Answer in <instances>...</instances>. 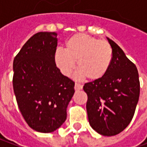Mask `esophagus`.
Returning <instances> with one entry per match:
<instances>
[{
    "label": "esophagus",
    "mask_w": 147,
    "mask_h": 147,
    "mask_svg": "<svg viewBox=\"0 0 147 147\" xmlns=\"http://www.w3.org/2000/svg\"><path fill=\"white\" fill-rule=\"evenodd\" d=\"M83 89V85H81L80 83H76L75 84V90H80Z\"/></svg>",
    "instance_id": "obj_1"
}]
</instances>
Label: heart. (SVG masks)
I'll list each match as a JSON object with an SVG mask.
<instances>
[{"instance_id":"heart-1","label":"heart","mask_w":147,"mask_h":147,"mask_svg":"<svg viewBox=\"0 0 147 147\" xmlns=\"http://www.w3.org/2000/svg\"><path fill=\"white\" fill-rule=\"evenodd\" d=\"M113 58L109 43L86 34H74L65 42V50L57 49L54 53L55 64L62 73L69 76L77 68L81 76L95 81L108 72Z\"/></svg>"}]
</instances>
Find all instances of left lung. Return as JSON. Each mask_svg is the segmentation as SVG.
Wrapping results in <instances>:
<instances>
[{
	"instance_id": "1",
	"label": "left lung",
	"mask_w": 147,
	"mask_h": 147,
	"mask_svg": "<svg viewBox=\"0 0 147 147\" xmlns=\"http://www.w3.org/2000/svg\"><path fill=\"white\" fill-rule=\"evenodd\" d=\"M113 58L102 79L86 83V111L90 126L102 136L120 133L131 121L140 92L139 72L116 42L108 38Z\"/></svg>"
}]
</instances>
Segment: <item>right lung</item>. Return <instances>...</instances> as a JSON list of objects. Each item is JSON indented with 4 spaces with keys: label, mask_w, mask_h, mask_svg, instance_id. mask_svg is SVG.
Listing matches in <instances>:
<instances>
[{
    "label": "right lung",
    "mask_w": 147,
    "mask_h": 147,
    "mask_svg": "<svg viewBox=\"0 0 147 147\" xmlns=\"http://www.w3.org/2000/svg\"><path fill=\"white\" fill-rule=\"evenodd\" d=\"M55 32L34 34L15 57L13 90L22 116L32 129L54 131L67 117L75 82L61 73L54 61Z\"/></svg>",
    "instance_id": "obj_1"
}]
</instances>
